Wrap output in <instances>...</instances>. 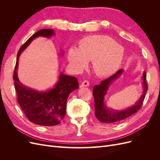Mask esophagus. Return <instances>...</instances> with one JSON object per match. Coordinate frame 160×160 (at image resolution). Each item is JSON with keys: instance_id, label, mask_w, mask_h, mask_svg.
<instances>
[{"instance_id": "34e87169", "label": "esophagus", "mask_w": 160, "mask_h": 160, "mask_svg": "<svg viewBox=\"0 0 160 160\" xmlns=\"http://www.w3.org/2000/svg\"><path fill=\"white\" fill-rule=\"evenodd\" d=\"M81 85L83 87H88L89 85V82L88 80H85L82 82Z\"/></svg>"}]
</instances>
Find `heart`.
<instances>
[{
    "label": "heart",
    "instance_id": "b5f03b06",
    "mask_svg": "<svg viewBox=\"0 0 160 160\" xmlns=\"http://www.w3.org/2000/svg\"><path fill=\"white\" fill-rule=\"evenodd\" d=\"M123 47L113 39L103 35L83 38L78 49L71 47L68 51L69 61L73 68L81 71L93 61V69L100 77L110 76L118 69L123 60Z\"/></svg>",
    "mask_w": 160,
    "mask_h": 160
}]
</instances>
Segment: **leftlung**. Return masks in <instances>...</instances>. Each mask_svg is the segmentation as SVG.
<instances>
[{
  "mask_svg": "<svg viewBox=\"0 0 160 160\" xmlns=\"http://www.w3.org/2000/svg\"><path fill=\"white\" fill-rule=\"evenodd\" d=\"M123 69H119L114 75L111 76L109 78L106 79L101 82L99 85H96L93 87V97L95 100V116L98 119L103 123H114L119 121L123 120L134 114L141 109L143 105V102L146 93L148 91V83L146 81V73L143 72V93L141 98L137 101L135 105L132 106L131 108H127L126 109L116 111L112 110L107 108L104 103V97L107 93V91L109 88L110 85L113 83V81L123 73Z\"/></svg>",
  "mask_w": 160,
  "mask_h": 160,
  "instance_id": "1",
  "label": "left lung"
}]
</instances>
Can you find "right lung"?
Masks as SVG:
<instances>
[{
    "mask_svg": "<svg viewBox=\"0 0 160 160\" xmlns=\"http://www.w3.org/2000/svg\"><path fill=\"white\" fill-rule=\"evenodd\" d=\"M54 35V31L51 28L41 29L28 38L18 51L13 74L18 104L30 122L42 126H53L61 123L65 115L67 99L71 92L79 88L78 81L75 77L61 72L54 88L44 92L38 91L28 88L19 81L17 72L18 60L21 53L35 38H48Z\"/></svg>",
    "mask_w": 160,
    "mask_h": 160,
    "instance_id": "obj_1",
    "label": "right lung"
}]
</instances>
